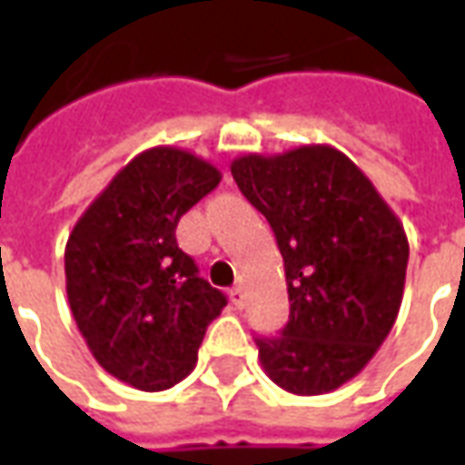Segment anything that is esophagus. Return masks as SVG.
Segmentation results:
<instances>
[{
	"instance_id": "34e87169",
	"label": "esophagus",
	"mask_w": 465,
	"mask_h": 465,
	"mask_svg": "<svg viewBox=\"0 0 465 465\" xmlns=\"http://www.w3.org/2000/svg\"><path fill=\"white\" fill-rule=\"evenodd\" d=\"M232 303L233 306H239V309H242L243 303H246V296H243L242 286H233L232 289Z\"/></svg>"
}]
</instances>
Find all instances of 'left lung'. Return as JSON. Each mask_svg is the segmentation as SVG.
<instances>
[{"label": "left lung", "mask_w": 465, "mask_h": 465, "mask_svg": "<svg viewBox=\"0 0 465 465\" xmlns=\"http://www.w3.org/2000/svg\"><path fill=\"white\" fill-rule=\"evenodd\" d=\"M233 182L272 223L289 323L256 339L266 376L293 396L331 393L373 359L396 323L409 239L366 173L329 143L243 153Z\"/></svg>", "instance_id": "8db88e82"}]
</instances>
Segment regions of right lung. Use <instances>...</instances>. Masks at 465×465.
I'll list each match as a JSON object with an SVG mask.
<instances>
[{"mask_svg":"<svg viewBox=\"0 0 465 465\" xmlns=\"http://www.w3.org/2000/svg\"><path fill=\"white\" fill-rule=\"evenodd\" d=\"M222 172L179 146H152L114 173L66 239L69 309L96 363L139 391H166L196 366L226 306L176 243V223Z\"/></svg>","mask_w":465,"mask_h":465,"instance_id":"obj_1","label":"right lung"}]
</instances>
